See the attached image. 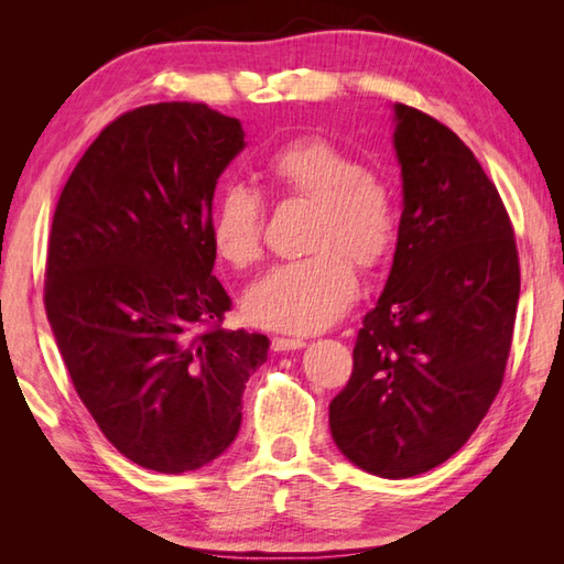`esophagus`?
<instances>
[{"instance_id":"obj_1","label":"esophagus","mask_w":564,"mask_h":564,"mask_svg":"<svg viewBox=\"0 0 564 564\" xmlns=\"http://www.w3.org/2000/svg\"><path fill=\"white\" fill-rule=\"evenodd\" d=\"M271 349L279 351V354H283V351H301V349H305V341H303V339L273 337V339H271Z\"/></svg>"}]
</instances>
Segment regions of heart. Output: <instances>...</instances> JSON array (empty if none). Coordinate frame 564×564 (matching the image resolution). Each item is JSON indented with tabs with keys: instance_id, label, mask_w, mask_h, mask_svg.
Returning <instances> with one entry per match:
<instances>
[{
	"instance_id": "1",
	"label": "heart",
	"mask_w": 564,
	"mask_h": 564,
	"mask_svg": "<svg viewBox=\"0 0 564 564\" xmlns=\"http://www.w3.org/2000/svg\"><path fill=\"white\" fill-rule=\"evenodd\" d=\"M275 194L315 206L307 259L281 263L251 285L242 313L251 325L310 334L334 325L358 295L354 263L361 271L386 267L398 247V206L392 191L366 172L354 152L327 138H301L275 150L263 166ZM213 254L230 269L261 259L263 200L235 184L210 213Z\"/></svg>"
}]
</instances>
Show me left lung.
Returning <instances> with one entry per match:
<instances>
[{
  "mask_svg": "<svg viewBox=\"0 0 564 564\" xmlns=\"http://www.w3.org/2000/svg\"><path fill=\"white\" fill-rule=\"evenodd\" d=\"M392 113L398 247L329 429L361 470L402 480L446 463L495 402L521 273L505 203L470 148L412 106Z\"/></svg>",
  "mask_w": 564,
  "mask_h": 564,
  "instance_id": "1",
  "label": "left lung"
}]
</instances>
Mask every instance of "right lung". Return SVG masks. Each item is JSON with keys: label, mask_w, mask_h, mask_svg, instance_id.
Wrapping results in <instances>:
<instances>
[{"label": "right lung", "mask_w": 564, "mask_h": 564, "mask_svg": "<svg viewBox=\"0 0 564 564\" xmlns=\"http://www.w3.org/2000/svg\"><path fill=\"white\" fill-rule=\"evenodd\" d=\"M237 118L164 101L116 118L59 194L45 313L101 434L148 470L208 465L235 441L269 339L223 329L213 194L245 150ZM200 326L208 330L199 332Z\"/></svg>", "instance_id": "obj_1"}]
</instances>
